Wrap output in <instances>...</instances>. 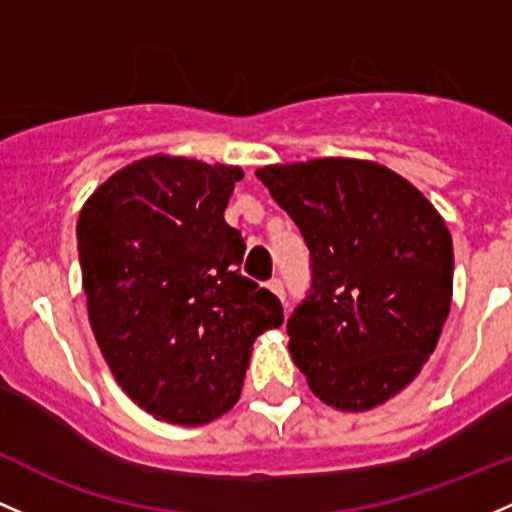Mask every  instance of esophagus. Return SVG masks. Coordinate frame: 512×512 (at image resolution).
Here are the masks:
<instances>
[{
	"label": "esophagus",
	"instance_id": "34e87169",
	"mask_svg": "<svg viewBox=\"0 0 512 512\" xmlns=\"http://www.w3.org/2000/svg\"><path fill=\"white\" fill-rule=\"evenodd\" d=\"M267 286H269V291H272V294H277L279 299L284 301V282H282V279H277V277L269 279Z\"/></svg>",
	"mask_w": 512,
	"mask_h": 512
}]
</instances>
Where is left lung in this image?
<instances>
[{"label": "left lung", "mask_w": 512, "mask_h": 512, "mask_svg": "<svg viewBox=\"0 0 512 512\" xmlns=\"http://www.w3.org/2000/svg\"><path fill=\"white\" fill-rule=\"evenodd\" d=\"M255 174L311 250V289L286 323L296 367L328 406H381L420 374L449 316L445 221L379 162L323 157Z\"/></svg>", "instance_id": "1"}]
</instances>
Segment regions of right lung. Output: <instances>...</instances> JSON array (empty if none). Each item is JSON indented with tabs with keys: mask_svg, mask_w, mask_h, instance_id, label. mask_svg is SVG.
<instances>
[{
	"mask_svg": "<svg viewBox=\"0 0 512 512\" xmlns=\"http://www.w3.org/2000/svg\"><path fill=\"white\" fill-rule=\"evenodd\" d=\"M243 170L150 155L111 174L77 221L89 325L119 386L174 425L235 406L252 342L284 323L240 274L245 240L223 218Z\"/></svg>",
	"mask_w": 512,
	"mask_h": 512,
	"instance_id": "right-lung-1",
	"label": "right lung"
}]
</instances>
